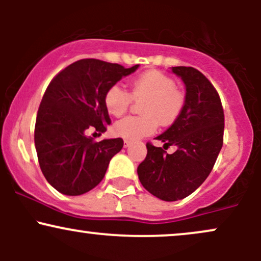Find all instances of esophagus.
I'll return each instance as SVG.
<instances>
[{
	"label": "esophagus",
	"instance_id": "34e87169",
	"mask_svg": "<svg viewBox=\"0 0 261 261\" xmlns=\"http://www.w3.org/2000/svg\"><path fill=\"white\" fill-rule=\"evenodd\" d=\"M130 145H131V143L128 142V141H124V147H125V148L130 147Z\"/></svg>",
	"mask_w": 261,
	"mask_h": 261
}]
</instances>
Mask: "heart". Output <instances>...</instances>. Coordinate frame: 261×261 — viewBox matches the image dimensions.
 Returning a JSON list of instances; mask_svg holds the SVG:
<instances>
[{"mask_svg": "<svg viewBox=\"0 0 261 261\" xmlns=\"http://www.w3.org/2000/svg\"><path fill=\"white\" fill-rule=\"evenodd\" d=\"M133 99H145L141 106L143 116H126L114 125V133L126 141H137L153 134L157 124H173L185 103L184 94L175 88L174 81L158 71H148L133 81L130 94L121 85L112 86L104 95V106L110 115L120 116Z\"/></svg>", "mask_w": 261, "mask_h": 261, "instance_id": "heart-1", "label": "heart"}]
</instances>
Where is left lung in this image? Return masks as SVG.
I'll list each match as a JSON object with an SVG mask.
<instances>
[{"label":"left lung","mask_w":261,"mask_h":261,"mask_svg":"<svg viewBox=\"0 0 261 261\" xmlns=\"http://www.w3.org/2000/svg\"><path fill=\"white\" fill-rule=\"evenodd\" d=\"M185 86V103L172 126L155 139L176 146L174 153L147 143V155L137 168L141 184L163 201L193 194L206 180L223 145L224 115L220 95L194 67L170 68Z\"/></svg>","instance_id":"1"}]
</instances>
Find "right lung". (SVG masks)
I'll return each mask as SVG.
<instances>
[{
	"instance_id": "obj_1",
	"label": "right lung",
	"mask_w": 261,
	"mask_h": 261,
	"mask_svg": "<svg viewBox=\"0 0 261 261\" xmlns=\"http://www.w3.org/2000/svg\"><path fill=\"white\" fill-rule=\"evenodd\" d=\"M139 68L95 59L73 62L54 77L39 107L34 142L40 169L59 193L77 196L97 187L122 139L94 142L87 130L103 134L110 124L104 95Z\"/></svg>"
}]
</instances>
